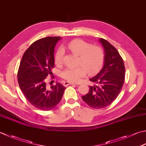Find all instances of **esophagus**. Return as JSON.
Returning a JSON list of instances; mask_svg holds the SVG:
<instances>
[{
    "label": "esophagus",
    "instance_id": "34e87169",
    "mask_svg": "<svg viewBox=\"0 0 146 146\" xmlns=\"http://www.w3.org/2000/svg\"><path fill=\"white\" fill-rule=\"evenodd\" d=\"M73 84H75V83L70 82H64V85L66 87L68 86V85H73Z\"/></svg>",
    "mask_w": 146,
    "mask_h": 146
}]
</instances>
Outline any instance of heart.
Returning a JSON list of instances; mask_svg holds the SVG:
<instances>
[{
  "instance_id": "b5f03b06",
  "label": "heart",
  "mask_w": 146,
  "mask_h": 146,
  "mask_svg": "<svg viewBox=\"0 0 146 146\" xmlns=\"http://www.w3.org/2000/svg\"><path fill=\"white\" fill-rule=\"evenodd\" d=\"M68 48L71 52L80 56L79 64L83 66L78 68H68L62 72V78L68 81L78 82L86 75H93L100 70L104 63V52L101 47L92 46L89 43L82 40L76 39L68 43ZM64 50L60 47L55 55V62L61 64Z\"/></svg>"
}]
</instances>
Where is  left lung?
Wrapping results in <instances>:
<instances>
[{
	"label": "left lung",
	"instance_id": "left-lung-1",
	"mask_svg": "<svg viewBox=\"0 0 146 146\" xmlns=\"http://www.w3.org/2000/svg\"><path fill=\"white\" fill-rule=\"evenodd\" d=\"M104 50V65L99 72L89 80L96 83L82 97L90 107L101 109L111 104L119 95L125 80L123 60L116 48L109 42L100 38Z\"/></svg>",
	"mask_w": 146,
	"mask_h": 146
}]
</instances>
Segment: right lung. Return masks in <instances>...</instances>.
<instances>
[{"label":"right lung","instance_id":"obj_1","mask_svg":"<svg viewBox=\"0 0 146 146\" xmlns=\"http://www.w3.org/2000/svg\"><path fill=\"white\" fill-rule=\"evenodd\" d=\"M59 36H47L35 42L25 51L20 62L18 80L25 98L34 107L52 110L63 95L66 87L60 83L46 87L45 80L54 66V49Z\"/></svg>","mask_w":146,"mask_h":146}]
</instances>
